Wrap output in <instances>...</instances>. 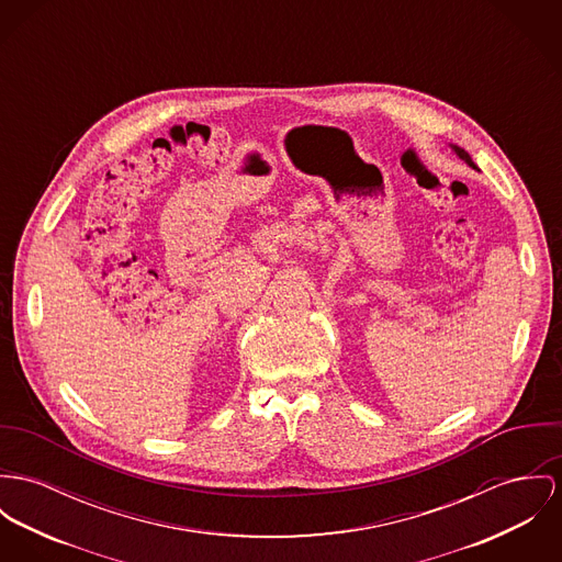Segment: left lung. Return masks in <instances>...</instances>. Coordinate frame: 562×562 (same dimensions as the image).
<instances>
[{
    "mask_svg": "<svg viewBox=\"0 0 562 562\" xmlns=\"http://www.w3.org/2000/svg\"><path fill=\"white\" fill-rule=\"evenodd\" d=\"M453 149H456V154H458L462 160H467L471 167H475V165H473V160H471V156H469L464 149H460V147H453Z\"/></svg>",
    "mask_w": 562,
    "mask_h": 562,
    "instance_id": "1",
    "label": "left lung"
}]
</instances>
